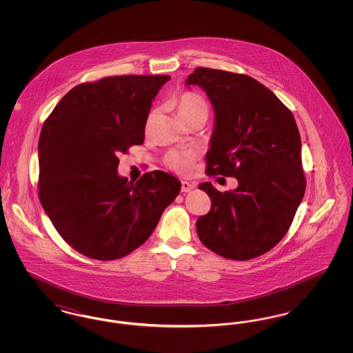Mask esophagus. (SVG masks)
Masks as SVG:
<instances>
[{"label": "esophagus", "instance_id": "1", "mask_svg": "<svg viewBox=\"0 0 353 353\" xmlns=\"http://www.w3.org/2000/svg\"><path fill=\"white\" fill-rule=\"evenodd\" d=\"M193 189H194V184H190V183H188V181H181V192L188 193V192H190V190H193Z\"/></svg>", "mask_w": 353, "mask_h": 353}]
</instances>
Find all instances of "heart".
<instances>
[{"instance_id": "b5f03b06", "label": "heart", "mask_w": 353, "mask_h": 353, "mask_svg": "<svg viewBox=\"0 0 353 353\" xmlns=\"http://www.w3.org/2000/svg\"><path fill=\"white\" fill-rule=\"evenodd\" d=\"M177 112L185 121L196 118L199 115H208L209 104L206 99L193 91H185L180 94L176 101ZM197 161V153L189 150H173L169 151L164 157V164L167 168L179 173V174H189L193 172L194 164Z\"/></svg>"}]
</instances>
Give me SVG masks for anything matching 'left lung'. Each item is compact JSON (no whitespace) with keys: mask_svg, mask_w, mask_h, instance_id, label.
<instances>
[{"mask_svg":"<svg viewBox=\"0 0 353 353\" xmlns=\"http://www.w3.org/2000/svg\"><path fill=\"white\" fill-rule=\"evenodd\" d=\"M205 90L216 112L206 153L208 176L235 177L238 186L200 189L212 208L197 219L202 243L223 258L249 261L288 232L305 190L301 134L292 112L266 85L245 74L199 68L186 79Z\"/></svg>","mask_w":353,"mask_h":353,"instance_id":"1","label":"left lung"}]
</instances>
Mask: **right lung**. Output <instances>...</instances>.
Returning a JSON list of instances; mask_svg holds the SVG:
<instances>
[{
    "instance_id": "1",
    "label": "right lung",
    "mask_w": 353,
    "mask_h": 353,
    "mask_svg": "<svg viewBox=\"0 0 353 353\" xmlns=\"http://www.w3.org/2000/svg\"><path fill=\"white\" fill-rule=\"evenodd\" d=\"M169 75H119L78 84L45 120L38 141V196L54 228L91 259L141 246L180 193L172 174L136 183L118 174L120 152L143 144L152 101Z\"/></svg>"
}]
</instances>
